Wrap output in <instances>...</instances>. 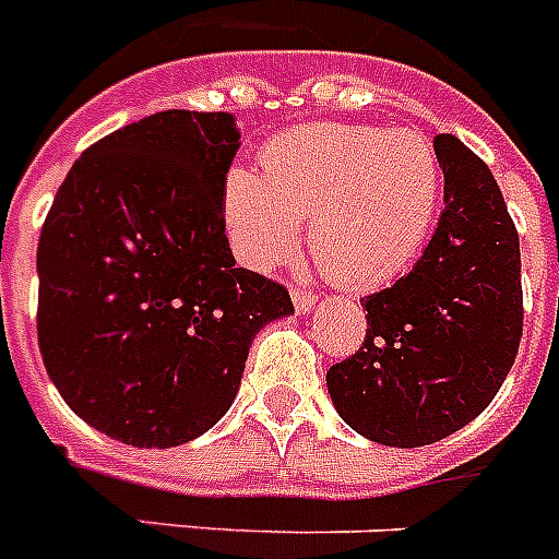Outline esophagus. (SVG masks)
<instances>
[{
	"instance_id": "esophagus-1",
	"label": "esophagus",
	"mask_w": 559,
	"mask_h": 559,
	"mask_svg": "<svg viewBox=\"0 0 559 559\" xmlns=\"http://www.w3.org/2000/svg\"><path fill=\"white\" fill-rule=\"evenodd\" d=\"M316 301H319V295L307 293V289H293V304L298 312H310Z\"/></svg>"
}]
</instances>
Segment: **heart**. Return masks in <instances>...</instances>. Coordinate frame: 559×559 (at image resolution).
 I'll use <instances>...</instances> for the list:
<instances>
[{
  "mask_svg": "<svg viewBox=\"0 0 559 559\" xmlns=\"http://www.w3.org/2000/svg\"><path fill=\"white\" fill-rule=\"evenodd\" d=\"M437 148L411 129L312 122L261 154V177L233 169L224 215L240 261L287 264L301 224L321 270L342 287L373 289L405 272L437 215Z\"/></svg>",
  "mask_w": 559,
  "mask_h": 559,
  "instance_id": "obj_1",
  "label": "heart"
}]
</instances>
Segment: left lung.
<instances>
[{
	"instance_id": "left-lung-1",
	"label": "left lung",
	"mask_w": 559,
	"mask_h": 559,
	"mask_svg": "<svg viewBox=\"0 0 559 559\" xmlns=\"http://www.w3.org/2000/svg\"><path fill=\"white\" fill-rule=\"evenodd\" d=\"M437 233L405 278L367 295L356 356L326 370L335 411L390 448L451 437L491 405L523 335L520 238L491 169L453 134Z\"/></svg>"
}]
</instances>
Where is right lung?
<instances>
[{"label": "right lung", "instance_id": "add662e5", "mask_svg": "<svg viewBox=\"0 0 559 559\" xmlns=\"http://www.w3.org/2000/svg\"><path fill=\"white\" fill-rule=\"evenodd\" d=\"M226 111H157L83 152L45 217L36 333L66 405L134 448L206 433L238 396L252 338L289 293L235 266Z\"/></svg>", "mask_w": 559, "mask_h": 559}]
</instances>
